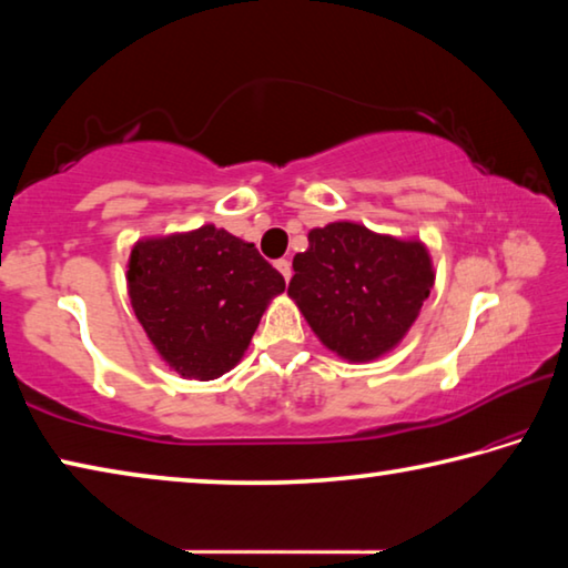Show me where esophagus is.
<instances>
[{"label":"esophagus","instance_id":"1","mask_svg":"<svg viewBox=\"0 0 568 568\" xmlns=\"http://www.w3.org/2000/svg\"><path fill=\"white\" fill-rule=\"evenodd\" d=\"M275 267H277V271H281V275L285 277V283L291 281V275H293V265H291V261H285V257H283V261H277V263H275Z\"/></svg>","mask_w":568,"mask_h":568}]
</instances>
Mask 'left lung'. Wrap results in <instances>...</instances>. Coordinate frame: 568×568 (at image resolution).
<instances>
[{
	"label": "left lung",
	"instance_id": "obj_1",
	"mask_svg": "<svg viewBox=\"0 0 568 568\" xmlns=\"http://www.w3.org/2000/svg\"><path fill=\"white\" fill-rule=\"evenodd\" d=\"M293 271L287 295L325 348L348 363L396 348L436 283L423 240L373 233L351 220L313 227Z\"/></svg>",
	"mask_w": 568,
	"mask_h": 568
}]
</instances>
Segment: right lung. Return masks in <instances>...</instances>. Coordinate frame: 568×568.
Instances as JSON below:
<instances>
[{"label": "right lung", "mask_w": 568, "mask_h": 568, "mask_svg": "<svg viewBox=\"0 0 568 568\" xmlns=\"http://www.w3.org/2000/svg\"><path fill=\"white\" fill-rule=\"evenodd\" d=\"M283 275L253 243L207 223L142 237L128 261L132 311L182 378L215 381L243 361Z\"/></svg>", "instance_id": "add662e5"}]
</instances>
